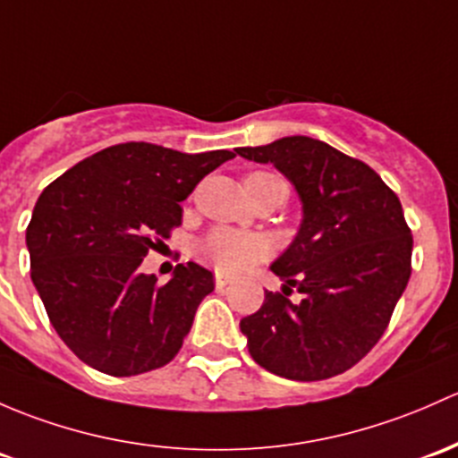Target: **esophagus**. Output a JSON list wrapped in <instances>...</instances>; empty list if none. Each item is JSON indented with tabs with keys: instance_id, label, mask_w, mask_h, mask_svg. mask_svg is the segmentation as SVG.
<instances>
[{
	"instance_id": "1",
	"label": "esophagus",
	"mask_w": 458,
	"mask_h": 458,
	"mask_svg": "<svg viewBox=\"0 0 458 458\" xmlns=\"http://www.w3.org/2000/svg\"><path fill=\"white\" fill-rule=\"evenodd\" d=\"M230 283V276H225V274H219L216 272L215 274V285H216V290H221V287H225Z\"/></svg>"
}]
</instances>
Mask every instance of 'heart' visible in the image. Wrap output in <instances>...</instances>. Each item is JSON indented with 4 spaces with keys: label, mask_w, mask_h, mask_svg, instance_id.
Wrapping results in <instances>:
<instances>
[{
    "label": "heart",
    "mask_w": 458,
    "mask_h": 458,
    "mask_svg": "<svg viewBox=\"0 0 458 458\" xmlns=\"http://www.w3.org/2000/svg\"><path fill=\"white\" fill-rule=\"evenodd\" d=\"M267 180H281L269 173H250L245 177V186L254 184V182H267ZM269 243L261 234L242 233L234 228H215L197 243V257L204 263L219 269L225 274H237L243 269L257 266L263 259H267Z\"/></svg>",
    "instance_id": "b5f03b06"
}]
</instances>
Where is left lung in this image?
I'll return each mask as SVG.
<instances>
[{
	"mask_svg": "<svg viewBox=\"0 0 458 458\" xmlns=\"http://www.w3.org/2000/svg\"><path fill=\"white\" fill-rule=\"evenodd\" d=\"M237 153L272 162L302 201L301 230L272 266L283 293L266 292L261 310L242 320L250 355L298 382L344 373L382 338L411 278L412 234L402 201L369 165L314 138ZM293 289L301 303L289 301Z\"/></svg>",
	"mask_w": 458,
	"mask_h": 458,
	"instance_id": "left-lung-1",
	"label": "left lung"
}]
</instances>
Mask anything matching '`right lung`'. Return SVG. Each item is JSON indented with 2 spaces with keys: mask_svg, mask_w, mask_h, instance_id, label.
<instances>
[{
  "mask_svg": "<svg viewBox=\"0 0 458 458\" xmlns=\"http://www.w3.org/2000/svg\"><path fill=\"white\" fill-rule=\"evenodd\" d=\"M233 151L124 142L85 157L38 197L26 230L30 276L59 338L114 377L171 362L213 272L180 263L160 285L142 259L182 225L186 197Z\"/></svg>",
  "mask_w": 458,
  "mask_h": 458,
  "instance_id": "obj_1",
  "label": "right lung"
}]
</instances>
